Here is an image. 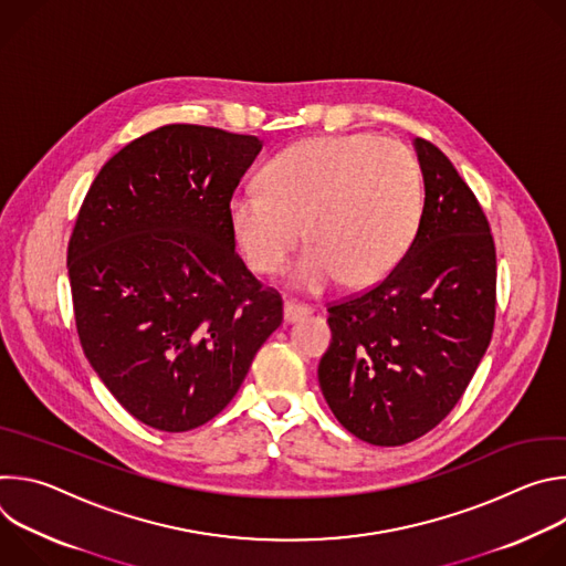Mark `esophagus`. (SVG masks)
I'll use <instances>...</instances> for the list:
<instances>
[{"instance_id": "esophagus-1", "label": "esophagus", "mask_w": 566, "mask_h": 566, "mask_svg": "<svg viewBox=\"0 0 566 566\" xmlns=\"http://www.w3.org/2000/svg\"><path fill=\"white\" fill-rule=\"evenodd\" d=\"M306 315H311V306H306L302 302H295V300L284 302V319L289 322V325H291V322H297V319L306 317Z\"/></svg>"}]
</instances>
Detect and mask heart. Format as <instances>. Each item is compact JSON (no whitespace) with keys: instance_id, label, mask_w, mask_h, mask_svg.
Wrapping results in <instances>:
<instances>
[{"instance_id":"heart-1","label":"heart","mask_w":566,"mask_h":566,"mask_svg":"<svg viewBox=\"0 0 566 566\" xmlns=\"http://www.w3.org/2000/svg\"><path fill=\"white\" fill-rule=\"evenodd\" d=\"M423 172L408 145L376 134L317 136L277 151L262 186L228 201L247 264L275 275L304 237L291 284L319 293L338 282L369 286L406 258L423 219Z\"/></svg>"}]
</instances>
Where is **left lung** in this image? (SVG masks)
Returning a JSON list of instances; mask_svg holds the SVG:
<instances>
[{"label": "left lung", "instance_id": "8db88e82", "mask_svg": "<svg viewBox=\"0 0 566 566\" xmlns=\"http://www.w3.org/2000/svg\"><path fill=\"white\" fill-rule=\"evenodd\" d=\"M426 184L419 232L371 289L327 306L317 378L334 417L371 446L410 443L463 396L495 327L491 223L450 158L415 138Z\"/></svg>", "mask_w": 566, "mask_h": 566}]
</instances>
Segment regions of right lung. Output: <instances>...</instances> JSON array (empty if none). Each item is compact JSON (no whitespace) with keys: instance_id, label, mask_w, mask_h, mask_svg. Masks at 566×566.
<instances>
[{"instance_id":"obj_1","label":"right lung","mask_w":566,"mask_h":566,"mask_svg":"<svg viewBox=\"0 0 566 566\" xmlns=\"http://www.w3.org/2000/svg\"><path fill=\"white\" fill-rule=\"evenodd\" d=\"M262 140L164 125L114 154L66 251L75 329L120 406L160 432L214 419L282 325V295L234 253L228 201Z\"/></svg>"}]
</instances>
